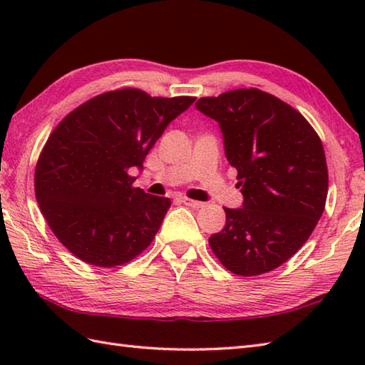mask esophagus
Wrapping results in <instances>:
<instances>
[{"label":"esophagus","mask_w":365,"mask_h":365,"mask_svg":"<svg viewBox=\"0 0 365 365\" xmlns=\"http://www.w3.org/2000/svg\"><path fill=\"white\" fill-rule=\"evenodd\" d=\"M180 200L185 203V205H188V207H191V208H202V207H205V203H203V202L192 200V199H188V197H180Z\"/></svg>","instance_id":"obj_1"}]
</instances>
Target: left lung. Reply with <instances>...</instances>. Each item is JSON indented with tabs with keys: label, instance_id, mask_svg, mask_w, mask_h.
Wrapping results in <instances>:
<instances>
[{
	"label": "left lung",
	"instance_id": "1",
	"mask_svg": "<svg viewBox=\"0 0 365 365\" xmlns=\"http://www.w3.org/2000/svg\"><path fill=\"white\" fill-rule=\"evenodd\" d=\"M196 108L221 127L244 197L241 208H224L225 227L210 236V247L236 275L270 272L308 241L325 210L319 135L297 110L258 88L200 98Z\"/></svg>",
	"mask_w": 365,
	"mask_h": 365
}]
</instances>
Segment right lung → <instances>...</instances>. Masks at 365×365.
Wrapping results in <instances>:
<instances>
[{"mask_svg":"<svg viewBox=\"0 0 365 365\" xmlns=\"http://www.w3.org/2000/svg\"><path fill=\"white\" fill-rule=\"evenodd\" d=\"M194 101L108 91L74 108L49 135L36 168V197L74 257L121 266L155 238L171 200L133 188L129 169L143 168L169 123Z\"/></svg>","mask_w":365,"mask_h":365,"instance_id":"add662e5","label":"right lung"}]
</instances>
